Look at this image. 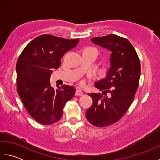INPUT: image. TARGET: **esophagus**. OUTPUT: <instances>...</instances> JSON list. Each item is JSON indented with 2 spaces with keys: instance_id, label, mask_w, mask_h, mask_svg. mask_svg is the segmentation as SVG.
<instances>
[{
  "instance_id": "obj_1",
  "label": "esophagus",
  "mask_w": 160,
  "mask_h": 160,
  "mask_svg": "<svg viewBox=\"0 0 160 160\" xmlns=\"http://www.w3.org/2000/svg\"><path fill=\"white\" fill-rule=\"evenodd\" d=\"M83 95V92L81 90H80V89H78V90H76V96H82Z\"/></svg>"
}]
</instances>
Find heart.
<instances>
[{
	"instance_id": "obj_1",
	"label": "heart",
	"mask_w": 160,
	"mask_h": 160,
	"mask_svg": "<svg viewBox=\"0 0 160 160\" xmlns=\"http://www.w3.org/2000/svg\"><path fill=\"white\" fill-rule=\"evenodd\" d=\"M85 84H86L85 81H82V82H81V85L82 86H84L85 85Z\"/></svg>"
}]
</instances>
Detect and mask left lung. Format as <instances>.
<instances>
[{"mask_svg": "<svg viewBox=\"0 0 160 160\" xmlns=\"http://www.w3.org/2000/svg\"><path fill=\"white\" fill-rule=\"evenodd\" d=\"M91 41L111 53L106 76L94 83L102 93L88 94L93 104L86 117L94 126L107 127L120 120L132 102L140 80V60L131 43L120 36L110 34Z\"/></svg>", "mask_w": 160, "mask_h": 160, "instance_id": "obj_1", "label": "left lung"}]
</instances>
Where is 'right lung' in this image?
Wrapping results in <instances>:
<instances>
[{
  "mask_svg": "<svg viewBox=\"0 0 160 160\" xmlns=\"http://www.w3.org/2000/svg\"><path fill=\"white\" fill-rule=\"evenodd\" d=\"M78 42V38L41 35L32 40L18 58L16 67L18 93L29 115L40 124L58 121L66 102L75 96L74 87L63 85L55 89L49 80L64 54Z\"/></svg>",
  "mask_w": 160,
  "mask_h": 160,
  "instance_id": "right-lung-1",
  "label": "right lung"
}]
</instances>
